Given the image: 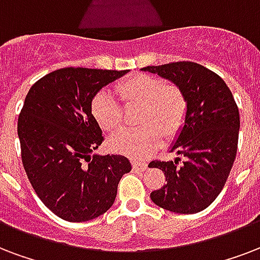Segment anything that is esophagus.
<instances>
[{"label":"esophagus","mask_w":260,"mask_h":260,"mask_svg":"<svg viewBox=\"0 0 260 260\" xmlns=\"http://www.w3.org/2000/svg\"><path fill=\"white\" fill-rule=\"evenodd\" d=\"M132 168L135 170H138V172H143V170L147 169V164L146 162H140L138 159H132Z\"/></svg>","instance_id":"obj_1"}]
</instances>
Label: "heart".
<instances>
[{
  "label": "heart",
  "mask_w": 260,
  "mask_h": 260,
  "mask_svg": "<svg viewBox=\"0 0 260 260\" xmlns=\"http://www.w3.org/2000/svg\"><path fill=\"white\" fill-rule=\"evenodd\" d=\"M116 92L125 106L140 105L138 124L122 129L110 139L113 151L143 156L161 143L162 138H173L183 128L188 102L183 90L161 77L138 73L116 86ZM106 90L99 91L91 102V113L105 132H116L124 121V108Z\"/></svg>",
  "instance_id": "b5f03b06"
}]
</instances>
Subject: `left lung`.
Listing matches in <instances>:
<instances>
[{
  "label": "left lung",
  "instance_id": "1",
  "mask_svg": "<svg viewBox=\"0 0 260 260\" xmlns=\"http://www.w3.org/2000/svg\"><path fill=\"white\" fill-rule=\"evenodd\" d=\"M143 71L158 73L183 90L187 116L170 152L185 156L152 161L166 184L152 191L156 206L173 213L195 214L207 209L226 183L237 154L240 114L229 87L217 73L191 61H178Z\"/></svg>",
  "mask_w": 260,
  "mask_h": 260
}]
</instances>
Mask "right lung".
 Returning <instances> with one entry per match:
<instances>
[{
  "label": "right lung",
  "instance_id": "right-lung-1",
  "mask_svg": "<svg viewBox=\"0 0 260 260\" xmlns=\"http://www.w3.org/2000/svg\"><path fill=\"white\" fill-rule=\"evenodd\" d=\"M128 71L62 68L39 79L17 120L21 162L34 191L57 217L84 222L114 203L129 159L92 155L105 138L91 113L96 92Z\"/></svg>",
  "mask_w": 260,
  "mask_h": 260
}]
</instances>
